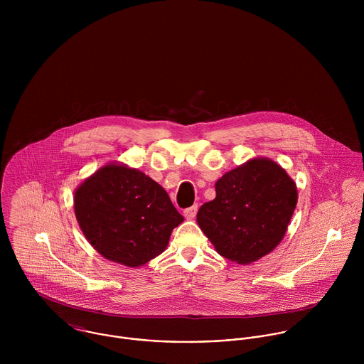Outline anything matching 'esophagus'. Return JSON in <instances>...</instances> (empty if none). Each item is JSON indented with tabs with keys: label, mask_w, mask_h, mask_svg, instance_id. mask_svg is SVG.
<instances>
[{
	"label": "esophagus",
	"mask_w": 364,
	"mask_h": 364,
	"mask_svg": "<svg viewBox=\"0 0 364 364\" xmlns=\"http://www.w3.org/2000/svg\"><path fill=\"white\" fill-rule=\"evenodd\" d=\"M198 210H199V206H198V205H193V206H191V208H185V210H183V215H185L188 220H192V218H195V217H196Z\"/></svg>",
	"instance_id": "1"
}]
</instances>
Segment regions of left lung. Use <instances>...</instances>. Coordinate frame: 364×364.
Listing matches in <instances>:
<instances>
[{
  "instance_id": "8db88e82",
  "label": "left lung",
  "mask_w": 364,
  "mask_h": 364,
  "mask_svg": "<svg viewBox=\"0 0 364 364\" xmlns=\"http://www.w3.org/2000/svg\"><path fill=\"white\" fill-rule=\"evenodd\" d=\"M296 205L287 172L255 158L215 182V199L199 208L198 224L221 257L248 264L279 245Z\"/></svg>"
}]
</instances>
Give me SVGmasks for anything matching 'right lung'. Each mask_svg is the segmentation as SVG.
<instances>
[{"instance_id": "add662e5", "label": "right lung", "mask_w": 364, "mask_h": 364, "mask_svg": "<svg viewBox=\"0 0 364 364\" xmlns=\"http://www.w3.org/2000/svg\"><path fill=\"white\" fill-rule=\"evenodd\" d=\"M78 224L106 259L137 267L165 251L183 217L150 176L124 165H106L75 191Z\"/></svg>"}]
</instances>
